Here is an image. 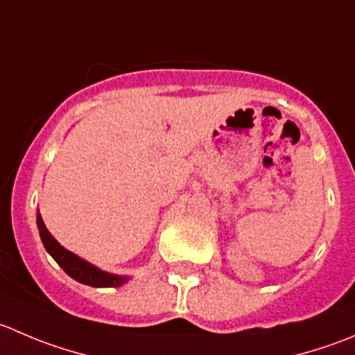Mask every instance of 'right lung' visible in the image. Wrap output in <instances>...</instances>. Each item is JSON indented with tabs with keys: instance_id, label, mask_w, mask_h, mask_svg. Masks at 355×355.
Returning <instances> with one entry per match:
<instances>
[{
	"instance_id": "obj_1",
	"label": "right lung",
	"mask_w": 355,
	"mask_h": 355,
	"mask_svg": "<svg viewBox=\"0 0 355 355\" xmlns=\"http://www.w3.org/2000/svg\"><path fill=\"white\" fill-rule=\"evenodd\" d=\"M37 229H40L41 241H43L48 253H50L62 269H64L72 279L78 281V283L88 284V286L94 288H116L121 286L126 281V277L112 276V274L104 272V270H98L97 267L86 263L85 260H81V258L76 257L74 253H71V251L65 250L64 246H60V244L55 241V237L46 230L40 213H37Z\"/></svg>"
}]
</instances>
